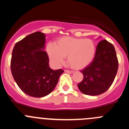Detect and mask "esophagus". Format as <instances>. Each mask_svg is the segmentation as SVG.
<instances>
[{"label":"esophagus","instance_id":"1","mask_svg":"<svg viewBox=\"0 0 129 129\" xmlns=\"http://www.w3.org/2000/svg\"><path fill=\"white\" fill-rule=\"evenodd\" d=\"M64 72H67V73H68V74H73V73H74V72L71 71V70H64Z\"/></svg>","mask_w":129,"mask_h":129}]
</instances>
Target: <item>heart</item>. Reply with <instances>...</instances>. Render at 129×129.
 Masks as SVG:
<instances>
[{
	"label": "heart",
	"instance_id": "heart-1",
	"mask_svg": "<svg viewBox=\"0 0 129 129\" xmlns=\"http://www.w3.org/2000/svg\"><path fill=\"white\" fill-rule=\"evenodd\" d=\"M52 63L61 66L67 57V62L75 70H81L92 62L96 52L95 42L90 39L62 37L57 40L55 45L49 44L46 48Z\"/></svg>",
	"mask_w": 129,
	"mask_h": 129
}]
</instances>
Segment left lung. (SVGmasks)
<instances>
[{
	"mask_svg": "<svg viewBox=\"0 0 129 129\" xmlns=\"http://www.w3.org/2000/svg\"><path fill=\"white\" fill-rule=\"evenodd\" d=\"M118 69V61L114 46L107 40L98 43L95 57L81 72L83 80L77 85L82 93L88 95L103 94L111 86Z\"/></svg>",
	"mask_w": 129,
	"mask_h": 129,
	"instance_id": "obj_1",
	"label": "left lung"
}]
</instances>
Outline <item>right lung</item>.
<instances>
[{"label": "right lung", "instance_id": "obj_1", "mask_svg": "<svg viewBox=\"0 0 129 129\" xmlns=\"http://www.w3.org/2000/svg\"><path fill=\"white\" fill-rule=\"evenodd\" d=\"M46 35L40 31L27 35L13 48L11 70L15 81L29 96L43 98L53 90L62 69L52 70L44 51Z\"/></svg>", "mask_w": 129, "mask_h": 129}]
</instances>
